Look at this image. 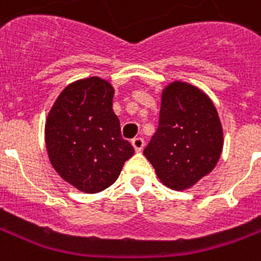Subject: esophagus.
Returning <instances> with one entry per match:
<instances>
[{
	"label": "esophagus",
	"instance_id": "1",
	"mask_svg": "<svg viewBox=\"0 0 261 261\" xmlns=\"http://www.w3.org/2000/svg\"><path fill=\"white\" fill-rule=\"evenodd\" d=\"M131 144H133V147H134V149H136L137 152L142 151V148H144V140H142L141 137L133 138V140H131Z\"/></svg>",
	"mask_w": 261,
	"mask_h": 261
}]
</instances>
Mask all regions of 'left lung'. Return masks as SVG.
I'll use <instances>...</instances> for the list:
<instances>
[{"instance_id": "1", "label": "left lung", "mask_w": 261, "mask_h": 261, "mask_svg": "<svg viewBox=\"0 0 261 261\" xmlns=\"http://www.w3.org/2000/svg\"><path fill=\"white\" fill-rule=\"evenodd\" d=\"M224 130L205 92L183 81L162 91L159 125L144 149L158 179L176 192L187 190L218 164Z\"/></svg>"}]
</instances>
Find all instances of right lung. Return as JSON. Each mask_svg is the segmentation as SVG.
<instances>
[{"label": "right lung", "mask_w": 261, "mask_h": 261, "mask_svg": "<svg viewBox=\"0 0 261 261\" xmlns=\"http://www.w3.org/2000/svg\"><path fill=\"white\" fill-rule=\"evenodd\" d=\"M114 88L89 76L69 84L56 99L44 125L50 164L60 177L88 194L117 180L134 148L121 137L113 112Z\"/></svg>", "instance_id": "obj_1"}]
</instances>
